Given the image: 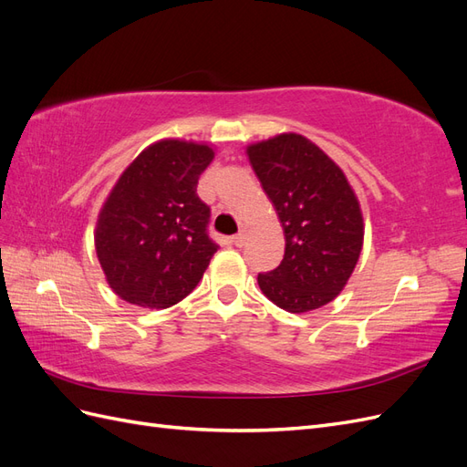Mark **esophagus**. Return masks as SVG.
<instances>
[{
	"label": "esophagus",
	"instance_id": "1",
	"mask_svg": "<svg viewBox=\"0 0 467 467\" xmlns=\"http://www.w3.org/2000/svg\"><path fill=\"white\" fill-rule=\"evenodd\" d=\"M232 242H234L235 247H244L245 242H247V234H245V232H239L237 235L232 237Z\"/></svg>",
	"mask_w": 467,
	"mask_h": 467
}]
</instances>
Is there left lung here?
Instances as JSON below:
<instances>
[{
	"instance_id": "obj_1",
	"label": "left lung",
	"mask_w": 467,
	"mask_h": 467,
	"mask_svg": "<svg viewBox=\"0 0 467 467\" xmlns=\"http://www.w3.org/2000/svg\"><path fill=\"white\" fill-rule=\"evenodd\" d=\"M249 163L285 230V259L259 275L263 294L290 314L333 302L358 263L364 242L360 202L327 153L285 132L247 146Z\"/></svg>"
}]
</instances>
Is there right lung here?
<instances>
[{"instance_id": "right-lung-1", "label": "right lung", "mask_w": 467, "mask_h": 467, "mask_svg": "<svg viewBox=\"0 0 467 467\" xmlns=\"http://www.w3.org/2000/svg\"><path fill=\"white\" fill-rule=\"evenodd\" d=\"M214 160L208 144L160 140L124 169L99 212L95 251L124 302L165 309L196 288L218 245L210 208L196 194Z\"/></svg>"}]
</instances>
